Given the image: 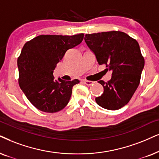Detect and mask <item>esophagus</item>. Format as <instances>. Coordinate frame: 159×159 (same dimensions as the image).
Segmentation results:
<instances>
[{"label": "esophagus", "mask_w": 159, "mask_h": 159, "mask_svg": "<svg viewBox=\"0 0 159 159\" xmlns=\"http://www.w3.org/2000/svg\"><path fill=\"white\" fill-rule=\"evenodd\" d=\"M83 82L84 84H86V85H87V86H91L92 84L94 83L93 81H86V80H84L83 81Z\"/></svg>", "instance_id": "1"}]
</instances>
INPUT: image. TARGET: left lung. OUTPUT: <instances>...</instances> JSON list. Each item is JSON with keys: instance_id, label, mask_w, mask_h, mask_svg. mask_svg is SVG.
<instances>
[{"instance_id": "8db88e82", "label": "left lung", "mask_w": 159, "mask_h": 159, "mask_svg": "<svg viewBox=\"0 0 159 159\" xmlns=\"http://www.w3.org/2000/svg\"><path fill=\"white\" fill-rule=\"evenodd\" d=\"M84 40L100 65L111 70L108 82L99 81L103 93L95 98L106 109L117 110L125 106L139 85L144 59L136 39L122 31L86 34Z\"/></svg>"}]
</instances>
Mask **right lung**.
<instances>
[{"label":"right lung","instance_id":"obj_1","mask_svg":"<svg viewBox=\"0 0 159 159\" xmlns=\"http://www.w3.org/2000/svg\"><path fill=\"white\" fill-rule=\"evenodd\" d=\"M84 36L39 35L24 45L17 59L19 85L37 109L54 113L69 103L73 86L79 80L56 81L53 73L67 51L79 45Z\"/></svg>","mask_w":159,"mask_h":159}]
</instances>
